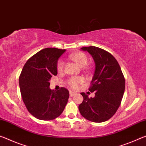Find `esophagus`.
<instances>
[{
  "label": "esophagus",
  "instance_id": "esophagus-1",
  "mask_svg": "<svg viewBox=\"0 0 146 146\" xmlns=\"http://www.w3.org/2000/svg\"><path fill=\"white\" fill-rule=\"evenodd\" d=\"M69 94H70V96L72 97V96H74L76 94V92H72V90H70V91H69Z\"/></svg>",
  "mask_w": 146,
  "mask_h": 146
}]
</instances>
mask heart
Wrapping results in <instances>:
<instances>
[{
    "label": "heart",
    "instance_id": "1",
    "mask_svg": "<svg viewBox=\"0 0 146 146\" xmlns=\"http://www.w3.org/2000/svg\"><path fill=\"white\" fill-rule=\"evenodd\" d=\"M70 58L80 67H84L88 63V58L86 55L83 52H78L70 55ZM64 68V61L59 59L57 63V70L58 72H61ZM83 78L82 77H73L68 81V85L74 89H76L81 83L83 82Z\"/></svg>",
    "mask_w": 146,
    "mask_h": 146
}]
</instances>
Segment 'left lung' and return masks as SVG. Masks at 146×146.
I'll list each match as a JSON object with an SVG mask.
<instances>
[{
  "instance_id": "obj_1",
  "label": "left lung",
  "mask_w": 146,
  "mask_h": 146,
  "mask_svg": "<svg viewBox=\"0 0 146 146\" xmlns=\"http://www.w3.org/2000/svg\"><path fill=\"white\" fill-rule=\"evenodd\" d=\"M83 51L91 55L95 63V71L89 91L94 98L81 94L83 101L79 106L82 116L93 122H104L118 110L125 90V78L118 61L113 55L98 47H83Z\"/></svg>"
}]
</instances>
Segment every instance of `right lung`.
Masks as SVG:
<instances>
[{
  "label": "right lung",
  "instance_id": "1",
  "mask_svg": "<svg viewBox=\"0 0 146 146\" xmlns=\"http://www.w3.org/2000/svg\"><path fill=\"white\" fill-rule=\"evenodd\" d=\"M66 50L46 48L30 57L21 72L19 87L29 113L40 120H51L61 115L67 104L69 92L64 87L54 91L50 80L57 74V63Z\"/></svg>",
  "mask_w": 146,
  "mask_h": 146
}]
</instances>
